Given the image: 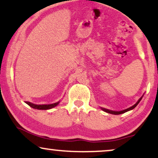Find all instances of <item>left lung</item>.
I'll return each instance as SVG.
<instances>
[{
    "mask_svg": "<svg viewBox=\"0 0 158 158\" xmlns=\"http://www.w3.org/2000/svg\"><path fill=\"white\" fill-rule=\"evenodd\" d=\"M142 98H143V97L139 98V100L137 101V102H136V104H135V105H134L133 106L130 107V108H127V109H125V110H120V111H114V110H110L106 109V108H102V109L103 110H104V111L107 112V113H109V114H115V115H117V114H123V113H126V112L128 111V110H132V109H134V108H135V107L137 106V105H138V103H139V102H140V100H141V99H142Z\"/></svg>",
    "mask_w": 158,
    "mask_h": 158,
    "instance_id": "8db88e82",
    "label": "left lung"
}]
</instances>
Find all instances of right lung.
Returning <instances> with one entry per match:
<instances>
[{"label":"right lung","mask_w":158,"mask_h":158,"mask_svg":"<svg viewBox=\"0 0 158 158\" xmlns=\"http://www.w3.org/2000/svg\"><path fill=\"white\" fill-rule=\"evenodd\" d=\"M26 103L28 106L32 107V108H35V109H39V110H48L50 109V108H54L56 106H58L59 102L53 103V104H50V105H35L33 103H31L30 102H26Z\"/></svg>","instance_id":"right-lung-1"}]
</instances>
